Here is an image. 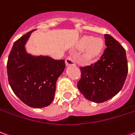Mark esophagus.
I'll return each mask as SVG.
<instances>
[{
    "mask_svg": "<svg viewBox=\"0 0 135 135\" xmlns=\"http://www.w3.org/2000/svg\"><path fill=\"white\" fill-rule=\"evenodd\" d=\"M66 66H75V65H76L75 59L71 55L69 56L66 59Z\"/></svg>",
    "mask_w": 135,
    "mask_h": 135,
    "instance_id": "obj_1",
    "label": "esophagus"
}]
</instances>
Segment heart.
<instances>
[{
	"label": "heart",
	"mask_w": 135,
	"mask_h": 135,
	"mask_svg": "<svg viewBox=\"0 0 135 135\" xmlns=\"http://www.w3.org/2000/svg\"><path fill=\"white\" fill-rule=\"evenodd\" d=\"M78 48L84 49L85 51L81 60L84 63H90L96 58L104 48V41L101 38H93L92 36H84L78 43Z\"/></svg>",
	"instance_id": "1"
}]
</instances>
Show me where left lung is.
Wrapping results in <instances>:
<instances>
[{"label": "left lung", "instance_id": "obj_1", "mask_svg": "<svg viewBox=\"0 0 135 135\" xmlns=\"http://www.w3.org/2000/svg\"><path fill=\"white\" fill-rule=\"evenodd\" d=\"M105 49L100 60L81 67L78 88L86 99L102 103L113 98L123 88L128 74L126 50L118 41L105 34Z\"/></svg>", "mask_w": 135, "mask_h": 135}]
</instances>
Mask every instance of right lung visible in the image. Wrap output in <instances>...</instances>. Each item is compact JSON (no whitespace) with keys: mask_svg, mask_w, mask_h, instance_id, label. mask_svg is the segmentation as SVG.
Returning <instances> with one entry per match:
<instances>
[{"mask_svg":"<svg viewBox=\"0 0 135 135\" xmlns=\"http://www.w3.org/2000/svg\"><path fill=\"white\" fill-rule=\"evenodd\" d=\"M33 30L14 42L7 61V75L12 91L21 102L41 108L52 102L56 82L66 65L64 60L27 53L25 44Z\"/></svg>","mask_w":135,"mask_h":135,"instance_id":"add662e5","label":"right lung"}]
</instances>
